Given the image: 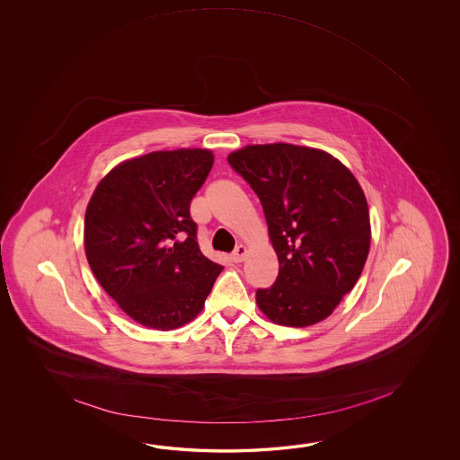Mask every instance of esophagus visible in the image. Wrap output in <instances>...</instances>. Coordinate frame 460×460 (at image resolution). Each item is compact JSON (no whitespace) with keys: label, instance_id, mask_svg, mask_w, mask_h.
Segmentation results:
<instances>
[{"label":"esophagus","instance_id":"34e87169","mask_svg":"<svg viewBox=\"0 0 460 460\" xmlns=\"http://www.w3.org/2000/svg\"><path fill=\"white\" fill-rule=\"evenodd\" d=\"M246 253H248V248H246L244 244H238V246L234 248V253H232V260H234V263H242Z\"/></svg>","mask_w":460,"mask_h":460}]
</instances>
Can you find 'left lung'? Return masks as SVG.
Segmentation results:
<instances>
[{
  "instance_id": "left-lung-1",
  "label": "left lung",
  "mask_w": 460,
  "mask_h": 460,
  "mask_svg": "<svg viewBox=\"0 0 460 460\" xmlns=\"http://www.w3.org/2000/svg\"><path fill=\"white\" fill-rule=\"evenodd\" d=\"M228 163L263 206L279 273L256 291L260 311L278 325L327 319L358 281L370 252L368 204L350 169L317 147L248 145Z\"/></svg>"
}]
</instances>
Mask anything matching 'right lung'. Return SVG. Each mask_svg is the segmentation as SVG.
Returning <instances> with one entry per match:
<instances>
[{"label":"right lung","instance_id":"right-lung-1","mask_svg":"<svg viewBox=\"0 0 460 460\" xmlns=\"http://www.w3.org/2000/svg\"><path fill=\"white\" fill-rule=\"evenodd\" d=\"M212 164L210 149L153 151L113 167L88 200V264L119 309L149 329L194 321L224 270L200 252L189 214Z\"/></svg>","mask_w":460,"mask_h":460}]
</instances>
